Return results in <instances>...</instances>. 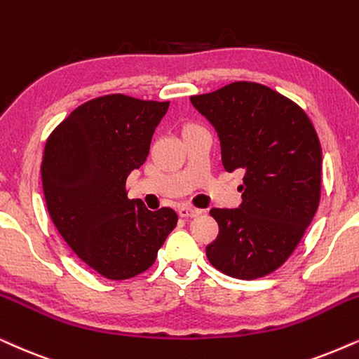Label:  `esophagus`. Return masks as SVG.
I'll return each instance as SVG.
<instances>
[{"instance_id": "1", "label": "esophagus", "mask_w": 359, "mask_h": 359, "mask_svg": "<svg viewBox=\"0 0 359 359\" xmlns=\"http://www.w3.org/2000/svg\"><path fill=\"white\" fill-rule=\"evenodd\" d=\"M179 215L185 217V219H187V217H198L202 215V210L201 208H192V207H180Z\"/></svg>"}]
</instances>
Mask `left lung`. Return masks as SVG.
Instances as JSON below:
<instances>
[{"label":"left lung","instance_id":"1","mask_svg":"<svg viewBox=\"0 0 359 359\" xmlns=\"http://www.w3.org/2000/svg\"><path fill=\"white\" fill-rule=\"evenodd\" d=\"M190 102L215 127L224 169L243 172L240 207L210 210L219 235L205 248L208 262L240 280L270 275L294 252L318 208V134L298 104L258 83L237 81Z\"/></svg>","mask_w":359,"mask_h":359}]
</instances>
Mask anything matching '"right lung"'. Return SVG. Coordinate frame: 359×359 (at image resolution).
<instances>
[{
	"mask_svg": "<svg viewBox=\"0 0 359 359\" xmlns=\"http://www.w3.org/2000/svg\"><path fill=\"white\" fill-rule=\"evenodd\" d=\"M169 102L107 94L81 104L49 134L41 177L57 232L81 260L109 280L151 269L175 229V210H147L127 198L126 180L146 162Z\"/></svg>",
	"mask_w": 359,
	"mask_h": 359,
	"instance_id": "1",
	"label": "right lung"
}]
</instances>
